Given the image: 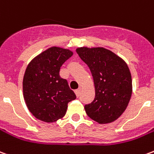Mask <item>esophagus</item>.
Segmentation results:
<instances>
[{"label":"esophagus","instance_id":"1","mask_svg":"<svg viewBox=\"0 0 154 154\" xmlns=\"http://www.w3.org/2000/svg\"><path fill=\"white\" fill-rule=\"evenodd\" d=\"M80 93H81V90L80 89H77V90L75 91V94H76V96H77V97H78L79 96H80Z\"/></svg>","mask_w":154,"mask_h":154}]
</instances>
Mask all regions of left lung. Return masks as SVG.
I'll use <instances>...</instances> for the list:
<instances>
[{"label":"left lung","instance_id":"obj_1","mask_svg":"<svg viewBox=\"0 0 154 154\" xmlns=\"http://www.w3.org/2000/svg\"><path fill=\"white\" fill-rule=\"evenodd\" d=\"M76 51L90 68L95 86V99L85 106L86 113L100 125L116 121L125 112L132 95V77L128 65L103 47H80Z\"/></svg>","mask_w":154,"mask_h":154}]
</instances>
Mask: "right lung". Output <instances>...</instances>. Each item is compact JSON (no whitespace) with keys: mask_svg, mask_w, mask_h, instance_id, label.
Wrapping results in <instances>:
<instances>
[{"mask_svg":"<svg viewBox=\"0 0 154 154\" xmlns=\"http://www.w3.org/2000/svg\"><path fill=\"white\" fill-rule=\"evenodd\" d=\"M72 55L68 48L53 46L28 64L23 78V96L36 119L46 123L57 121L65 116L68 102L76 99L67 80L59 76L61 66Z\"/></svg>","mask_w":154,"mask_h":154,"instance_id":"1","label":"right lung"}]
</instances>
